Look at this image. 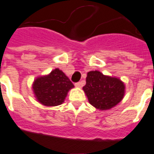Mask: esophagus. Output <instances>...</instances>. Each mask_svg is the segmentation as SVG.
<instances>
[{"label": "esophagus", "mask_w": 154, "mask_h": 154, "mask_svg": "<svg viewBox=\"0 0 154 154\" xmlns=\"http://www.w3.org/2000/svg\"><path fill=\"white\" fill-rule=\"evenodd\" d=\"M75 86L76 87H82V83H81V82L76 83L75 84Z\"/></svg>", "instance_id": "1"}]
</instances>
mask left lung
Instances as JSON below:
<instances>
[{
    "label": "left lung",
    "instance_id": "obj_1",
    "mask_svg": "<svg viewBox=\"0 0 154 154\" xmlns=\"http://www.w3.org/2000/svg\"><path fill=\"white\" fill-rule=\"evenodd\" d=\"M86 82L83 91L89 103L98 110H109L123 98L125 85L119 79L91 71L87 73Z\"/></svg>",
    "mask_w": 154,
    "mask_h": 154
}]
</instances>
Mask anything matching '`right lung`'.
Returning a JSON list of instances; mask_svg holds the SVG:
<instances>
[{
    "mask_svg": "<svg viewBox=\"0 0 154 154\" xmlns=\"http://www.w3.org/2000/svg\"><path fill=\"white\" fill-rule=\"evenodd\" d=\"M74 85L60 69L53 70L48 75L39 77L34 81L33 91L41 104L55 106L62 104L69 90Z\"/></svg>",
    "mask_w": 154,
    "mask_h": 154,
    "instance_id": "right-lung-1",
    "label": "right lung"
}]
</instances>
